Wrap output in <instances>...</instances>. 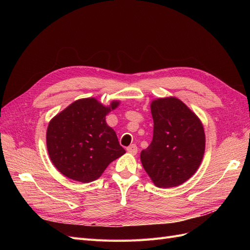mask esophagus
Wrapping results in <instances>:
<instances>
[{
    "label": "esophagus",
    "mask_w": 250,
    "mask_h": 250,
    "mask_svg": "<svg viewBox=\"0 0 250 250\" xmlns=\"http://www.w3.org/2000/svg\"><path fill=\"white\" fill-rule=\"evenodd\" d=\"M127 152H129L131 154H137L138 153V147H137V145H134V144H132V145H130L129 147H127Z\"/></svg>",
    "instance_id": "obj_1"
}]
</instances>
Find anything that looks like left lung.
<instances>
[{"instance_id":"obj_1","label":"left lung","mask_w":250,"mask_h":250,"mask_svg":"<svg viewBox=\"0 0 250 250\" xmlns=\"http://www.w3.org/2000/svg\"><path fill=\"white\" fill-rule=\"evenodd\" d=\"M153 139L141 152L144 169L158 188L184 184L197 171L206 149L199 118L175 97L151 102Z\"/></svg>"}]
</instances>
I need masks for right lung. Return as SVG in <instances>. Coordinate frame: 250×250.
<instances>
[{
    "instance_id": "1",
    "label": "right lung",
    "mask_w": 250,
    "mask_h": 250,
    "mask_svg": "<svg viewBox=\"0 0 250 250\" xmlns=\"http://www.w3.org/2000/svg\"><path fill=\"white\" fill-rule=\"evenodd\" d=\"M119 104L112 101L104 106L95 98H85L73 102L50 121L48 153L60 173L87 184L99 178L111 162L125 153L115 130L105 121Z\"/></svg>"
}]
</instances>
